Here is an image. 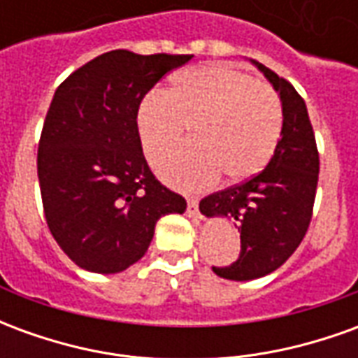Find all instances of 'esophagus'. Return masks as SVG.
Instances as JSON below:
<instances>
[{
	"label": "esophagus",
	"mask_w": 358,
	"mask_h": 358,
	"mask_svg": "<svg viewBox=\"0 0 358 358\" xmlns=\"http://www.w3.org/2000/svg\"><path fill=\"white\" fill-rule=\"evenodd\" d=\"M187 215L195 218H201V213H199V207H197V201L195 199H187Z\"/></svg>",
	"instance_id": "34e87169"
}]
</instances>
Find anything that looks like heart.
<instances>
[{"label": "heart", "mask_w": 358, "mask_h": 358, "mask_svg": "<svg viewBox=\"0 0 358 358\" xmlns=\"http://www.w3.org/2000/svg\"><path fill=\"white\" fill-rule=\"evenodd\" d=\"M280 97L266 82L222 63L189 66L171 78L166 94L145 95L136 110L143 153L155 159L192 126V148L157 161L159 176L184 192L253 178L270 163L282 136Z\"/></svg>", "instance_id": "obj_1"}]
</instances>
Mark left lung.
Segmentation results:
<instances>
[{
	"label": "left lung",
	"mask_w": 358,
	"mask_h": 358,
	"mask_svg": "<svg viewBox=\"0 0 358 358\" xmlns=\"http://www.w3.org/2000/svg\"><path fill=\"white\" fill-rule=\"evenodd\" d=\"M274 86L284 124L274 157L253 178L207 195L205 217L234 218L241 238L240 257L230 266H213L226 280H255L274 272L299 248L313 218L318 184V149L307 105L285 78L251 61Z\"/></svg>",
	"instance_id": "8db88e82"
}]
</instances>
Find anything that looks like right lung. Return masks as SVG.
Here are the masks:
<instances>
[{
    "mask_svg": "<svg viewBox=\"0 0 358 358\" xmlns=\"http://www.w3.org/2000/svg\"><path fill=\"white\" fill-rule=\"evenodd\" d=\"M194 55L115 50L57 88L38 145V180L51 236L80 268L122 272L145 255L157 220L186 199L153 176L136 130L149 90Z\"/></svg>",
    "mask_w": 358,
    "mask_h": 358,
    "instance_id": "add662e5",
    "label": "right lung"
}]
</instances>
